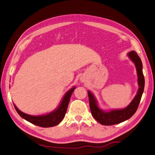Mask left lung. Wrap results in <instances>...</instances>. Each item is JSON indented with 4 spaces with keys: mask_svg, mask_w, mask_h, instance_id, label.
Instances as JSON below:
<instances>
[{
    "mask_svg": "<svg viewBox=\"0 0 155 155\" xmlns=\"http://www.w3.org/2000/svg\"><path fill=\"white\" fill-rule=\"evenodd\" d=\"M129 58L135 64L138 75V90L134 98L126 107L121 110H112L104 111L100 109L95 97L91 92L88 91L89 99V105L93 117L102 125L111 126L120 124L130 119L135 114L140 104L142 93L144 89V77L142 72V63L140 57L135 51H131L128 53Z\"/></svg>",
    "mask_w": 155,
    "mask_h": 155,
    "instance_id": "left-lung-1",
    "label": "left lung"
}]
</instances>
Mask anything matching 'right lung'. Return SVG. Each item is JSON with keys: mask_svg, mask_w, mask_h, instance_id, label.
<instances>
[{"mask_svg": "<svg viewBox=\"0 0 155 155\" xmlns=\"http://www.w3.org/2000/svg\"><path fill=\"white\" fill-rule=\"evenodd\" d=\"M76 87H73L68 91L64 95L58 107L56 110L51 111L50 113L40 115V116H31V115L25 114L20 111L17 107V106L14 104L15 108L21 117L28 121L29 122L34 124V125L43 127V128L55 126L61 122L64 117L66 111H67L70 99H71L72 93H73Z\"/></svg>", "mask_w": 155, "mask_h": 155, "instance_id": "obj_1", "label": "right lung"}]
</instances>
